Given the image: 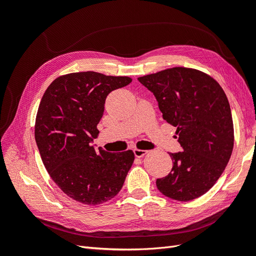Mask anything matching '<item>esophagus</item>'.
<instances>
[{
	"label": "esophagus",
	"mask_w": 256,
	"mask_h": 256,
	"mask_svg": "<svg viewBox=\"0 0 256 256\" xmlns=\"http://www.w3.org/2000/svg\"><path fill=\"white\" fill-rule=\"evenodd\" d=\"M146 152H147V150H138V148H134V156H136V157H138V158L143 157Z\"/></svg>",
	"instance_id": "34e87169"
}]
</instances>
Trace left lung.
<instances>
[{
    "label": "left lung",
    "mask_w": 256,
    "mask_h": 256,
    "mask_svg": "<svg viewBox=\"0 0 256 256\" xmlns=\"http://www.w3.org/2000/svg\"><path fill=\"white\" fill-rule=\"evenodd\" d=\"M138 80L156 97L164 120L177 128L182 147V152H170L172 171L158 178V190L180 202L205 194L233 152V118L226 92L210 76L192 68H168Z\"/></svg>",
    "instance_id": "left-lung-1"
}]
</instances>
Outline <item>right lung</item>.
I'll list each match as a JSON object with an SVG mask.
<instances>
[{"instance_id":"add662e5","label":"right lung","mask_w":256,"mask_h":256,"mask_svg":"<svg viewBox=\"0 0 256 256\" xmlns=\"http://www.w3.org/2000/svg\"><path fill=\"white\" fill-rule=\"evenodd\" d=\"M129 76L95 72L60 76L44 92L35 122V140L46 170L69 198L99 205L120 191L134 164L132 150L109 152L92 145L99 134L106 98L126 86Z\"/></svg>"}]
</instances>
